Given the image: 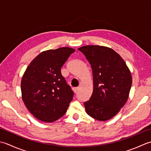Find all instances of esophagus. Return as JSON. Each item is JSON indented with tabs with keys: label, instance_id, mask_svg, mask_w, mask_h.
<instances>
[{
	"label": "esophagus",
	"instance_id": "esophagus-1",
	"mask_svg": "<svg viewBox=\"0 0 151 151\" xmlns=\"http://www.w3.org/2000/svg\"><path fill=\"white\" fill-rule=\"evenodd\" d=\"M79 87L73 88V92H74L75 93H78V91H79Z\"/></svg>",
	"mask_w": 151,
	"mask_h": 151
}]
</instances>
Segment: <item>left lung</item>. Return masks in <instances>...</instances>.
Instances as JSON below:
<instances>
[{"label": "left lung", "mask_w": 151, "mask_h": 151, "mask_svg": "<svg viewBox=\"0 0 151 151\" xmlns=\"http://www.w3.org/2000/svg\"><path fill=\"white\" fill-rule=\"evenodd\" d=\"M90 63L93 92L84 102L87 114L105 121L117 114L128 98L132 79L124 60L114 50L100 45L78 48Z\"/></svg>", "instance_id": "left-lung-1"}]
</instances>
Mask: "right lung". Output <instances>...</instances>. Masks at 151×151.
Wrapping results in <instances>:
<instances>
[{"instance_id": "right-lung-1", "label": "right lung", "mask_w": 151, "mask_h": 151, "mask_svg": "<svg viewBox=\"0 0 151 151\" xmlns=\"http://www.w3.org/2000/svg\"><path fill=\"white\" fill-rule=\"evenodd\" d=\"M74 51L67 47L43 51L27 68L21 83L22 100L40 121L52 122L66 113L74 93L60 69Z\"/></svg>"}]
</instances>
